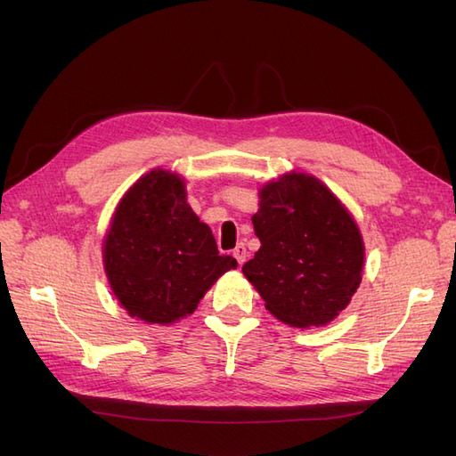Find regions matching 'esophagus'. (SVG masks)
<instances>
[{
    "label": "esophagus",
    "instance_id": "esophagus-1",
    "mask_svg": "<svg viewBox=\"0 0 456 456\" xmlns=\"http://www.w3.org/2000/svg\"><path fill=\"white\" fill-rule=\"evenodd\" d=\"M233 256H236L238 265L241 266L243 262H245V258H247V249H245V245H243V243H238L236 249H233Z\"/></svg>",
    "mask_w": 456,
    "mask_h": 456
}]
</instances>
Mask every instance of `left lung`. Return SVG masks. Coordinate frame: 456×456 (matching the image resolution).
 Here are the masks:
<instances>
[{"label": "left lung", "instance_id": "left-lung-1", "mask_svg": "<svg viewBox=\"0 0 456 456\" xmlns=\"http://www.w3.org/2000/svg\"><path fill=\"white\" fill-rule=\"evenodd\" d=\"M260 240L245 278L280 322L320 327L350 305L362 283L365 245L338 198L306 173H287L258 191Z\"/></svg>", "mask_w": 456, "mask_h": 456}]
</instances>
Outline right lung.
<instances>
[{
    "label": "right lung",
    "instance_id": "obj_1",
    "mask_svg": "<svg viewBox=\"0 0 456 456\" xmlns=\"http://www.w3.org/2000/svg\"><path fill=\"white\" fill-rule=\"evenodd\" d=\"M110 287L131 317L169 325L194 312L207 289L236 268L186 201L178 175L151 169L121 198L102 245Z\"/></svg>",
    "mask_w": 456,
    "mask_h": 456
}]
</instances>
